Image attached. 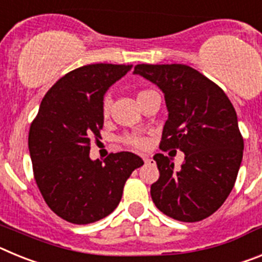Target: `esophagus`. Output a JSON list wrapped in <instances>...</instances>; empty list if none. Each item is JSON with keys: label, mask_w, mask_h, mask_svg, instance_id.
I'll list each match as a JSON object with an SVG mask.
<instances>
[{"label": "esophagus", "mask_w": 262, "mask_h": 262, "mask_svg": "<svg viewBox=\"0 0 262 262\" xmlns=\"http://www.w3.org/2000/svg\"><path fill=\"white\" fill-rule=\"evenodd\" d=\"M142 159L144 160V163H145V164H149V163H151V161H152V160L149 159V157H148L147 155H143V156H142Z\"/></svg>", "instance_id": "1"}]
</instances>
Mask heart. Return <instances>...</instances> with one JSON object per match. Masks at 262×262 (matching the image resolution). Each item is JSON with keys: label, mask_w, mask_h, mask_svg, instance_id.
Returning <instances> with one entry per match:
<instances>
[{"label": "heart", "mask_w": 262, "mask_h": 262, "mask_svg": "<svg viewBox=\"0 0 262 262\" xmlns=\"http://www.w3.org/2000/svg\"><path fill=\"white\" fill-rule=\"evenodd\" d=\"M143 93H144V92L139 93V96ZM108 111H110V99L105 98L103 99V105H102V113L105 117H107L108 115ZM126 143L127 144L133 145V147H136V148H144L145 144H147L145 139L142 138V136H138V135H131V136H128V138H126Z\"/></svg>", "instance_id": "b5f03b06"}]
</instances>
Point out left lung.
Returning <instances> with one entry per match:
<instances>
[{"instance_id":"8db88e82","label":"left lung","mask_w":262,"mask_h":262,"mask_svg":"<svg viewBox=\"0 0 262 262\" xmlns=\"http://www.w3.org/2000/svg\"><path fill=\"white\" fill-rule=\"evenodd\" d=\"M134 75L151 81L164 94L168 120L161 149L178 148L184 163L156 154L160 177L151 186L157 209L180 222H200L230 195L243 160L237 115L223 90L184 64H139Z\"/></svg>"}]
</instances>
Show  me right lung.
Returning <instances> with one entry per match:
<instances>
[{
	"label": "right lung",
	"mask_w": 262,
	"mask_h": 262,
	"mask_svg": "<svg viewBox=\"0 0 262 262\" xmlns=\"http://www.w3.org/2000/svg\"><path fill=\"white\" fill-rule=\"evenodd\" d=\"M133 66L90 64L62 76L41 99L29 133L34 176L51 210L64 221L89 224L107 216L122 200L127 178L144 164L131 152L105 161L89 157L101 138L103 97Z\"/></svg>",
	"instance_id": "right-lung-1"
}]
</instances>
